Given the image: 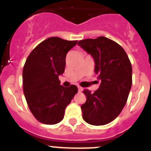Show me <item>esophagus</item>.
Here are the masks:
<instances>
[{
	"label": "esophagus",
	"mask_w": 151,
	"mask_h": 151,
	"mask_svg": "<svg viewBox=\"0 0 151 151\" xmlns=\"http://www.w3.org/2000/svg\"><path fill=\"white\" fill-rule=\"evenodd\" d=\"M78 90L79 92H82L83 91V88L82 87H80V86H78Z\"/></svg>",
	"instance_id": "esophagus-1"
}]
</instances>
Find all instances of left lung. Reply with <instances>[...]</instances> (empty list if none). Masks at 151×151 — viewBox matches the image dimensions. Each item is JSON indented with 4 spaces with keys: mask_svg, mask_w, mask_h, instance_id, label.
Masks as SVG:
<instances>
[{
    "mask_svg": "<svg viewBox=\"0 0 151 151\" xmlns=\"http://www.w3.org/2000/svg\"><path fill=\"white\" fill-rule=\"evenodd\" d=\"M94 60V73L101 81L91 93L83 91L86 102L81 106L82 118L88 124L104 125L114 120L125 106L132 83V68L122 47L106 37L78 43Z\"/></svg>",
    "mask_w": 151,
    "mask_h": 151,
    "instance_id": "left-lung-1",
    "label": "left lung"
}]
</instances>
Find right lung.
<instances>
[{
	"mask_svg": "<svg viewBox=\"0 0 151 151\" xmlns=\"http://www.w3.org/2000/svg\"><path fill=\"white\" fill-rule=\"evenodd\" d=\"M77 41L47 38L31 52L24 65V95L33 116L42 123L60 122L66 106L78 92L76 85L65 88L59 80L65 70L66 54Z\"/></svg>",
	"mask_w": 151,
	"mask_h": 151,
	"instance_id": "obj_1",
	"label": "right lung"
}]
</instances>
